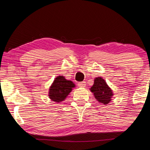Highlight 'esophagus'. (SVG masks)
Instances as JSON below:
<instances>
[{
	"mask_svg": "<svg viewBox=\"0 0 150 150\" xmlns=\"http://www.w3.org/2000/svg\"><path fill=\"white\" fill-rule=\"evenodd\" d=\"M78 86H79V87H80V88H83V87H85V86H86V82H78Z\"/></svg>",
	"mask_w": 150,
	"mask_h": 150,
	"instance_id": "obj_1",
	"label": "esophagus"
}]
</instances>
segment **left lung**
I'll return each instance as SVG.
<instances>
[{
	"instance_id": "left-lung-1",
	"label": "left lung",
	"mask_w": 150,
	"mask_h": 150,
	"mask_svg": "<svg viewBox=\"0 0 150 150\" xmlns=\"http://www.w3.org/2000/svg\"><path fill=\"white\" fill-rule=\"evenodd\" d=\"M90 90L99 103L103 105L109 104L112 101V96H114L111 88L101 77L95 78L93 85Z\"/></svg>"
}]
</instances>
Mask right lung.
Returning <instances> with one entry per match:
<instances>
[{
  "mask_svg": "<svg viewBox=\"0 0 150 150\" xmlns=\"http://www.w3.org/2000/svg\"><path fill=\"white\" fill-rule=\"evenodd\" d=\"M75 87L76 85L72 81L67 80L63 76H59L54 78L53 82L50 86L48 96L51 101L60 103L65 100Z\"/></svg>",
  "mask_w": 150,
  "mask_h": 150,
  "instance_id": "1",
  "label": "right lung"
}]
</instances>
